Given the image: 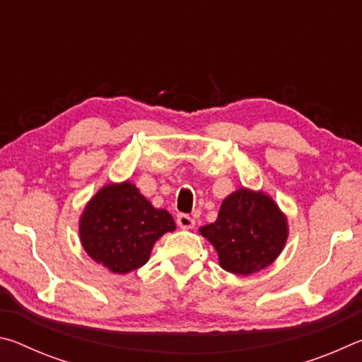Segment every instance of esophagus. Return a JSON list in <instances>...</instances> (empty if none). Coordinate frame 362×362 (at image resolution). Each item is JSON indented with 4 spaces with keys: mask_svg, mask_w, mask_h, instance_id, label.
Masks as SVG:
<instances>
[{
    "mask_svg": "<svg viewBox=\"0 0 362 362\" xmlns=\"http://www.w3.org/2000/svg\"><path fill=\"white\" fill-rule=\"evenodd\" d=\"M177 225H179L182 230H189L194 226V218L189 217L188 214H179V216H177Z\"/></svg>",
    "mask_w": 362,
    "mask_h": 362,
    "instance_id": "34e87169",
    "label": "esophagus"
}]
</instances>
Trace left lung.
<instances>
[{
	"label": "left lung",
	"instance_id": "8db88e82",
	"mask_svg": "<svg viewBox=\"0 0 362 362\" xmlns=\"http://www.w3.org/2000/svg\"><path fill=\"white\" fill-rule=\"evenodd\" d=\"M199 233L216 247L220 267L246 276L278 259L289 230L268 194L240 188L223 199L216 222L201 226Z\"/></svg>",
	"mask_w": 362,
	"mask_h": 362
}]
</instances>
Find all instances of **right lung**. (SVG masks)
<instances>
[{
	"mask_svg": "<svg viewBox=\"0 0 362 362\" xmlns=\"http://www.w3.org/2000/svg\"><path fill=\"white\" fill-rule=\"evenodd\" d=\"M174 230L173 216L153 207L131 182L100 188L79 218V240L86 252L118 274L145 265L155 243Z\"/></svg>",
	"mask_w": 362,
	"mask_h": 362,
	"instance_id": "1",
	"label": "right lung"
}]
</instances>
